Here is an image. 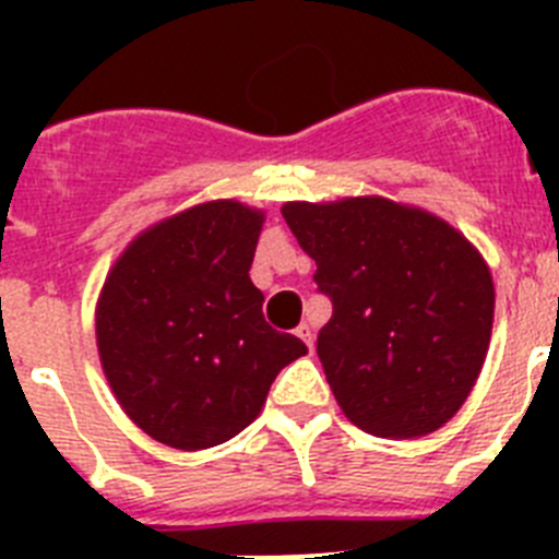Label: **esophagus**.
<instances>
[{
  "mask_svg": "<svg viewBox=\"0 0 559 559\" xmlns=\"http://www.w3.org/2000/svg\"><path fill=\"white\" fill-rule=\"evenodd\" d=\"M296 335L308 344V349H313V330H310V324H299V328H296Z\"/></svg>",
  "mask_w": 559,
  "mask_h": 559,
  "instance_id": "obj_1",
  "label": "esophagus"
}]
</instances>
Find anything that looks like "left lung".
Masks as SVG:
<instances>
[{
    "label": "left lung",
    "mask_w": 559,
    "mask_h": 559,
    "mask_svg": "<svg viewBox=\"0 0 559 559\" xmlns=\"http://www.w3.org/2000/svg\"><path fill=\"white\" fill-rule=\"evenodd\" d=\"M283 218L333 302L316 353L344 417L383 439L437 431L476 386L490 265L448 221L380 195L288 201Z\"/></svg>",
    "instance_id": "8db88e82"
}]
</instances>
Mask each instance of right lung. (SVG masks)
Returning <instances> with one entry per match:
<instances>
[{"instance_id":"add662e5","label":"right lung","mask_w":559,"mask_h":559,"mask_svg":"<svg viewBox=\"0 0 559 559\" xmlns=\"http://www.w3.org/2000/svg\"><path fill=\"white\" fill-rule=\"evenodd\" d=\"M265 212L195 204L126 246L95 310L103 374L122 412L162 445L204 451L263 412L280 369L308 353L263 319L249 269Z\"/></svg>"}]
</instances>
